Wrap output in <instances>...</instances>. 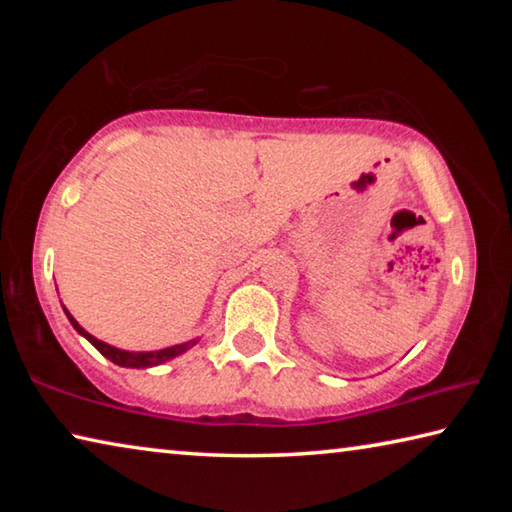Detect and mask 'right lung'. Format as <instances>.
Returning <instances> with one entry per match:
<instances>
[{
	"label": "right lung",
	"mask_w": 512,
	"mask_h": 512,
	"mask_svg": "<svg viewBox=\"0 0 512 512\" xmlns=\"http://www.w3.org/2000/svg\"><path fill=\"white\" fill-rule=\"evenodd\" d=\"M65 309V307H63ZM65 314L69 318V323L74 325L76 332H79L81 336H85L94 348H97L103 357L110 359L112 363H117V366H124V368H151V366H160V363L169 361L173 357H178V354L187 352L189 348H194V345L198 343V339L194 341H187V343H180V345H171V348H164V350H155V352H126V350H119V348H112V345L103 343L99 339H94L92 334L85 332V329L76 323L74 316L69 314V311L65 309Z\"/></svg>",
	"instance_id": "right-lung-1"
}]
</instances>
